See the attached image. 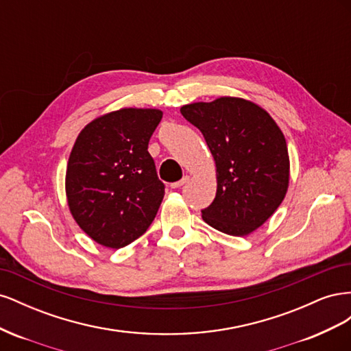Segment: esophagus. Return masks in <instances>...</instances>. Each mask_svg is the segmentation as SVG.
Instances as JSON below:
<instances>
[{
	"mask_svg": "<svg viewBox=\"0 0 351 351\" xmlns=\"http://www.w3.org/2000/svg\"><path fill=\"white\" fill-rule=\"evenodd\" d=\"M189 180H190V177H189V176H184L182 180H180V182L171 183V187H173V189H180L182 186H184L186 183H189Z\"/></svg>",
	"mask_w": 351,
	"mask_h": 351,
	"instance_id": "1",
	"label": "esophagus"
}]
</instances>
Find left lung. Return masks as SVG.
Masks as SVG:
<instances>
[{"instance_id": "left-lung-1", "label": "left lung", "mask_w": 351, "mask_h": 351, "mask_svg": "<svg viewBox=\"0 0 351 351\" xmlns=\"http://www.w3.org/2000/svg\"><path fill=\"white\" fill-rule=\"evenodd\" d=\"M204 134L217 165V195L202 218L230 236H247L285 197L290 159L285 137L259 105L222 97L180 108Z\"/></svg>"}]
</instances>
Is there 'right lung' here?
Here are the masks:
<instances>
[{
  "instance_id": "obj_1",
  "label": "right lung",
  "mask_w": 351,
  "mask_h": 351,
  "mask_svg": "<svg viewBox=\"0 0 351 351\" xmlns=\"http://www.w3.org/2000/svg\"><path fill=\"white\" fill-rule=\"evenodd\" d=\"M162 111L123 108L89 123L74 143L66 174L69 208L79 227L120 249L149 228L165 186L147 145Z\"/></svg>"
}]
</instances>
